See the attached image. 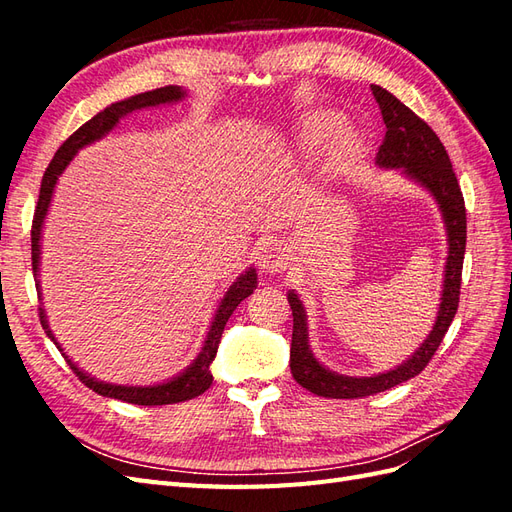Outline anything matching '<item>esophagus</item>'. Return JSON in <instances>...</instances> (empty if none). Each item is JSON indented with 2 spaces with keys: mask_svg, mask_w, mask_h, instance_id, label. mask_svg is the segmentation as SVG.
I'll return each instance as SVG.
<instances>
[{
  "mask_svg": "<svg viewBox=\"0 0 512 512\" xmlns=\"http://www.w3.org/2000/svg\"><path fill=\"white\" fill-rule=\"evenodd\" d=\"M258 267L262 273H282L288 267V247L284 243L269 241L260 247Z\"/></svg>",
  "mask_w": 512,
  "mask_h": 512,
  "instance_id": "esophagus-1",
  "label": "esophagus"
}]
</instances>
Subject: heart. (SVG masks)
Masks as SVG:
<instances>
[{"mask_svg": "<svg viewBox=\"0 0 512 512\" xmlns=\"http://www.w3.org/2000/svg\"><path fill=\"white\" fill-rule=\"evenodd\" d=\"M337 123V117L331 113H314L301 123V145L307 149H314L324 136L331 132ZM363 151V138L350 126H339L329 136L327 149H324V162H322V173L327 177L344 175L350 170L356 160L361 158Z\"/></svg>", "mask_w": 512, "mask_h": 512, "instance_id": "b5f03b06", "label": "heart"}]
</instances>
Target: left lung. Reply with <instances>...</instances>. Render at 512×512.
<instances>
[{
  "instance_id": "8db88e82",
  "label": "left lung",
  "mask_w": 512,
  "mask_h": 512,
  "mask_svg": "<svg viewBox=\"0 0 512 512\" xmlns=\"http://www.w3.org/2000/svg\"><path fill=\"white\" fill-rule=\"evenodd\" d=\"M371 94H374L380 106L386 126L384 141L376 153V164L380 168H401L410 179L421 183L436 198L446 224L448 258L442 284V301L433 331L406 363L386 371V374L369 378L335 374V371H329L314 359L307 339L305 307L297 294H294V290L288 292V303L292 309V376L303 389L312 391L314 395L333 399H356L376 395L421 374L431 361V356L440 348L442 339L457 314L463 254H466V205H463V194L455 177L453 164L448 160V153L440 143L438 134L421 117L414 115L404 102H399L391 91L382 89L380 85H371Z\"/></svg>"
}]
</instances>
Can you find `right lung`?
<instances>
[{
	"label": "right lung",
	"mask_w": 512,
	"mask_h": 512,
	"mask_svg": "<svg viewBox=\"0 0 512 512\" xmlns=\"http://www.w3.org/2000/svg\"><path fill=\"white\" fill-rule=\"evenodd\" d=\"M183 96H185V91L181 87L168 85V87H160V89H153V91H145V94L132 96L128 100L115 102L111 106H106L104 111H100L96 117H91L87 123H83V126L76 130L68 138V141L57 149L49 168L44 170V177H42V183H40L38 207H36L34 222H32V269H34L36 280H38V265H40V232H42L46 211H49V205H51L55 183H57L59 175L66 170V166L72 162V158L76 156V151H79L85 145H89V143L100 141L104 134H108L117 126L121 117H126L134 111H141V108H147V106L177 102ZM256 286H258V275H256V269L250 267L245 273H241L237 277V282H232V286L224 294L218 312H215V316H213V322L209 327L203 350H200V354L196 356L194 363L188 369H185L183 374H179L177 378L162 382V384H156V386H121V384L100 382L96 378L87 376L85 371H81L68 359L64 348L57 344L53 331L49 329V322H46V314H44L42 307H38V316H40V322H42L46 335L53 339L55 346L59 348V352L64 354V359L68 361L70 369L74 371L76 376H79V380L85 386H89V389H94L102 397L121 399V401H128V404H134V406H166V404H179V401L194 399V397L203 395L209 389L211 382H213L209 367L215 359V354H218V344L222 339L226 322L232 316V312L237 309V305L243 299L250 297V294L256 290ZM36 290L40 292V284H36Z\"/></svg>",
	"instance_id": "obj_1"
}]
</instances>
